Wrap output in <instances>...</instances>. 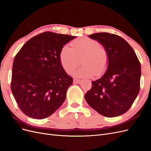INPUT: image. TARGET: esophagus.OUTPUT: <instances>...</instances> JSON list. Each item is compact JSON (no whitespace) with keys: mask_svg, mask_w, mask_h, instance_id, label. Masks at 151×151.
Segmentation results:
<instances>
[{"mask_svg":"<svg viewBox=\"0 0 151 151\" xmlns=\"http://www.w3.org/2000/svg\"><path fill=\"white\" fill-rule=\"evenodd\" d=\"M73 83H74V84H80L81 83V80H77V79H74V81H73Z\"/></svg>","mask_w":151,"mask_h":151,"instance_id":"34e87169","label":"esophagus"}]
</instances>
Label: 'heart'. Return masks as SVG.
I'll use <instances>...</instances> for the list:
<instances>
[{
  "label": "heart",
  "instance_id": "b5f03b06",
  "mask_svg": "<svg viewBox=\"0 0 151 151\" xmlns=\"http://www.w3.org/2000/svg\"><path fill=\"white\" fill-rule=\"evenodd\" d=\"M73 48L65 46L60 53L62 67L71 74L81 63L83 66L76 70L74 76L78 78L99 76L106 70L109 56L105 48L98 41L88 37H81L72 43Z\"/></svg>",
  "mask_w": 151,
  "mask_h": 151
}]
</instances>
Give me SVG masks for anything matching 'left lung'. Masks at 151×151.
<instances>
[{
	"label": "left lung",
	"mask_w": 151,
	"mask_h": 151,
	"mask_svg": "<svg viewBox=\"0 0 151 151\" xmlns=\"http://www.w3.org/2000/svg\"><path fill=\"white\" fill-rule=\"evenodd\" d=\"M106 50L109 63L101 78L92 81L86 101L98 113L116 117L126 113L139 93L141 66L134 49L120 36L108 33L89 35Z\"/></svg>",
	"instance_id": "8db88e82"
}]
</instances>
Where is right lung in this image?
I'll use <instances>...</instances> for the list:
<instances>
[{"instance_id": "right-lung-1", "label": "right lung", "mask_w": 151, "mask_h": 151, "mask_svg": "<svg viewBox=\"0 0 151 151\" xmlns=\"http://www.w3.org/2000/svg\"><path fill=\"white\" fill-rule=\"evenodd\" d=\"M76 37L44 32L29 40L17 53L11 88L18 106L26 115L43 119L64 102L73 79L62 67L60 53Z\"/></svg>"}]
</instances>
